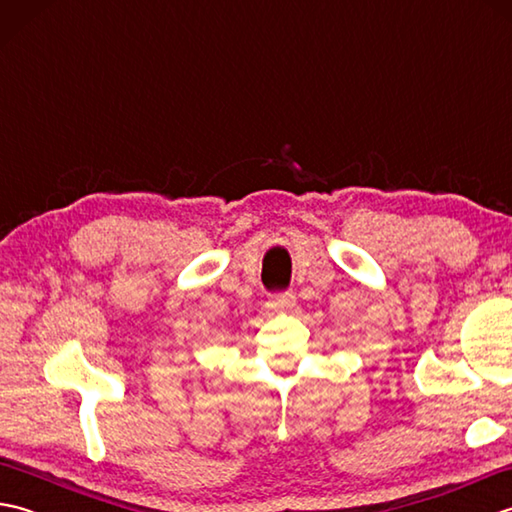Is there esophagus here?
Here are the masks:
<instances>
[{"instance_id": "1", "label": "esophagus", "mask_w": 512, "mask_h": 512, "mask_svg": "<svg viewBox=\"0 0 512 512\" xmlns=\"http://www.w3.org/2000/svg\"><path fill=\"white\" fill-rule=\"evenodd\" d=\"M295 306H297V299L292 292H284V295H279V297L268 301V310H273V312H290Z\"/></svg>"}]
</instances>
